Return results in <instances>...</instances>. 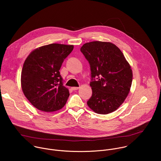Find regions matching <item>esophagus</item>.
Wrapping results in <instances>:
<instances>
[{"instance_id": "1", "label": "esophagus", "mask_w": 161, "mask_h": 161, "mask_svg": "<svg viewBox=\"0 0 161 161\" xmlns=\"http://www.w3.org/2000/svg\"><path fill=\"white\" fill-rule=\"evenodd\" d=\"M79 88H80V87H75V86H74V87H72V89H73V90H78Z\"/></svg>"}]
</instances>
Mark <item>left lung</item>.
Returning <instances> with one entry per match:
<instances>
[{
  "mask_svg": "<svg viewBox=\"0 0 161 161\" xmlns=\"http://www.w3.org/2000/svg\"><path fill=\"white\" fill-rule=\"evenodd\" d=\"M80 50L91 71L92 95L88 106L98 114L117 110L128 96L132 81V69L124 54L109 42H87Z\"/></svg>",
  "mask_w": 161,
  "mask_h": 161,
  "instance_id": "8db88e82",
  "label": "left lung"
}]
</instances>
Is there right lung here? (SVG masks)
<instances>
[{"instance_id": "right-lung-1", "label": "right lung", "mask_w": 161, "mask_h": 161, "mask_svg": "<svg viewBox=\"0 0 161 161\" xmlns=\"http://www.w3.org/2000/svg\"><path fill=\"white\" fill-rule=\"evenodd\" d=\"M73 45L53 43L32 51L26 58L21 74L24 95L39 110L52 112L62 109L69 96L63 86L59 70Z\"/></svg>"}]
</instances>
